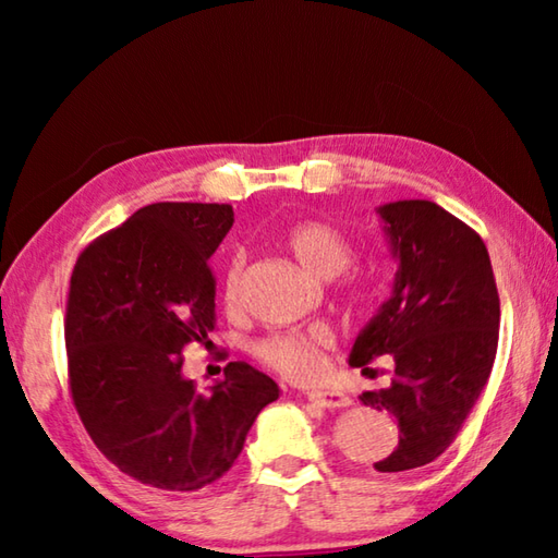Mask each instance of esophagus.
<instances>
[{
	"label": "esophagus",
	"mask_w": 558,
	"mask_h": 558,
	"mask_svg": "<svg viewBox=\"0 0 558 558\" xmlns=\"http://www.w3.org/2000/svg\"><path fill=\"white\" fill-rule=\"evenodd\" d=\"M307 399L323 405V409H344V405L352 403L347 393L335 391V389H317V391H307Z\"/></svg>",
	"instance_id": "34e87169"
}]
</instances>
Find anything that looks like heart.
I'll return each mask as SVG.
<instances>
[{"instance_id": "obj_1", "label": "heart", "mask_w": 558, "mask_h": 558, "mask_svg": "<svg viewBox=\"0 0 558 558\" xmlns=\"http://www.w3.org/2000/svg\"><path fill=\"white\" fill-rule=\"evenodd\" d=\"M286 245L302 268L315 278H335L352 260V245L342 231L325 221H302L286 233ZM245 268V253L235 251L221 276L226 302L239 300ZM332 329L325 323H313L292 332H280L260 339L256 354L272 369L292 376V379H315L323 374V349L332 344Z\"/></svg>"}]
</instances>
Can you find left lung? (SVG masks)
<instances>
[{
  "label": "left lung",
  "mask_w": 558,
  "mask_h": 558,
  "mask_svg": "<svg viewBox=\"0 0 558 558\" xmlns=\"http://www.w3.org/2000/svg\"><path fill=\"white\" fill-rule=\"evenodd\" d=\"M376 214L399 270L391 298L356 335L349 366L374 374L372 359L391 354V384L359 401L399 426V446L374 468L403 472L442 456L483 393L499 295L483 239L436 202H391Z\"/></svg>",
  "instance_id": "obj_1"
}]
</instances>
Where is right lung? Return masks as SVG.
Returning <instances> with one entry per match:
<instances>
[{
  "mask_svg": "<svg viewBox=\"0 0 558 558\" xmlns=\"http://www.w3.org/2000/svg\"><path fill=\"white\" fill-rule=\"evenodd\" d=\"M229 204H149L75 260L65 352L75 411L112 465L143 485L192 493L241 456L278 384L245 362L196 391L184 347L214 329L209 258Z\"/></svg>",
  "mask_w": 558,
  "mask_h": 558,
  "instance_id": "right-lung-1",
  "label": "right lung"
}]
</instances>
